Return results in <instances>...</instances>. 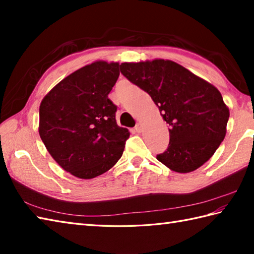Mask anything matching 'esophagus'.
<instances>
[{"label":"esophagus","instance_id":"34e87169","mask_svg":"<svg viewBox=\"0 0 254 254\" xmlns=\"http://www.w3.org/2000/svg\"><path fill=\"white\" fill-rule=\"evenodd\" d=\"M134 128H135V131L136 132H141L142 131V128H143V126H142V123H136V126H135V127H134Z\"/></svg>","mask_w":254,"mask_h":254}]
</instances>
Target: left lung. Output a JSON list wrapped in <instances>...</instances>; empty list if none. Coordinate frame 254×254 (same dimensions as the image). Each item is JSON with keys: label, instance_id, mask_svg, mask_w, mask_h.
<instances>
[{"label": "left lung", "instance_id": "1", "mask_svg": "<svg viewBox=\"0 0 254 254\" xmlns=\"http://www.w3.org/2000/svg\"><path fill=\"white\" fill-rule=\"evenodd\" d=\"M121 73L152 97L169 124L168 148L157 159L180 174L194 171L224 141L229 109L214 85L170 60L124 62Z\"/></svg>", "mask_w": 254, "mask_h": 254}]
</instances>
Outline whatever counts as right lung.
<instances>
[{"mask_svg": "<svg viewBox=\"0 0 254 254\" xmlns=\"http://www.w3.org/2000/svg\"><path fill=\"white\" fill-rule=\"evenodd\" d=\"M120 75L118 62L96 61L57 84L39 108V135L62 168L79 179H93L121 158L127 128L116 121L108 98Z\"/></svg>", "mask_w": 254, "mask_h": 254, "instance_id": "1", "label": "right lung"}]
</instances>
